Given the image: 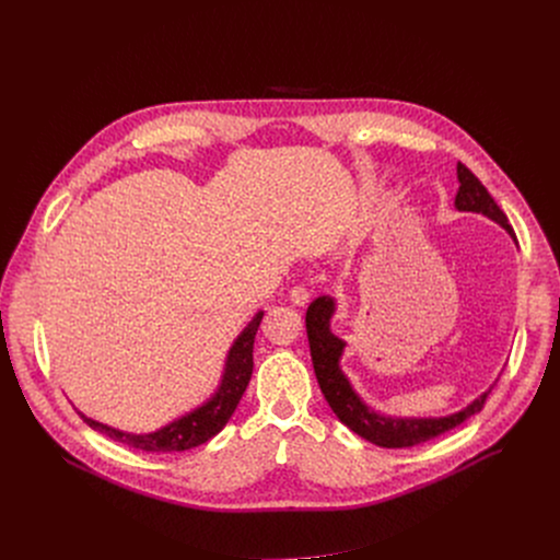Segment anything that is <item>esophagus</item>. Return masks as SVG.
I'll list each match as a JSON object with an SVG mask.
<instances>
[{
    "instance_id": "34e87169",
    "label": "esophagus",
    "mask_w": 560,
    "mask_h": 560,
    "mask_svg": "<svg viewBox=\"0 0 560 560\" xmlns=\"http://www.w3.org/2000/svg\"><path fill=\"white\" fill-rule=\"evenodd\" d=\"M290 301H292L294 305H305V303L310 301V290L303 288V285H294V288L290 290Z\"/></svg>"
}]
</instances>
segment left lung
<instances>
[{"mask_svg":"<svg viewBox=\"0 0 560 560\" xmlns=\"http://www.w3.org/2000/svg\"><path fill=\"white\" fill-rule=\"evenodd\" d=\"M458 173V192H456V208L469 210V212H483L490 219L499 221L512 236L514 230L505 217V212L497 206L488 188L478 182V177L465 168L460 162L456 166ZM335 312V301L328 296H318L310 303L305 312V328H307V341H310V354L312 365L318 385L326 396V401L335 410V415L341 419L343 425H348L352 432L363 436L365 441L378 445V447H412L419 443H425L434 436H441L476 412H481L488 404L490 392L478 396L471 406H467L463 412L445 417V419H425V421H412V419H385L374 412H370L359 396L352 392L350 383L339 370V357L343 350V341L337 339L330 332V316Z\"/></svg>","mask_w":560,"mask_h":560,"instance_id":"8db88e82","label":"left lung"}]
</instances>
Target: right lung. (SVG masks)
I'll list each match as a JSON object with an SVG mask.
<instances>
[{"label": "right lung", "instance_id": "obj_1", "mask_svg": "<svg viewBox=\"0 0 560 560\" xmlns=\"http://www.w3.org/2000/svg\"><path fill=\"white\" fill-rule=\"evenodd\" d=\"M264 312H259L253 324L242 332L230 350L228 357V368L223 374V383L219 387V392L214 394L212 401H208L203 408L190 412L188 417L156 430L152 434H124L119 430H113L108 425H102L89 417H84L79 412V417L84 419V423H89L93 430L110 436L113 441L126 443L135 450H143V452H184V450H192L206 441H210L214 434H219L223 430V425L230 421L232 412L236 410L238 401L250 383L253 376V348H255V337L257 330L261 326Z\"/></svg>", "mask_w": 560, "mask_h": 560}]
</instances>
